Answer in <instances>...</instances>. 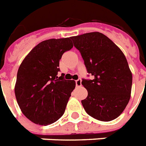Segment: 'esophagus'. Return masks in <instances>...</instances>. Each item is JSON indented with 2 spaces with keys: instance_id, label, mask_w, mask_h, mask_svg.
Wrapping results in <instances>:
<instances>
[{
  "instance_id": "1",
  "label": "esophagus",
  "mask_w": 146,
  "mask_h": 146,
  "mask_svg": "<svg viewBox=\"0 0 146 146\" xmlns=\"http://www.w3.org/2000/svg\"><path fill=\"white\" fill-rule=\"evenodd\" d=\"M82 81H81V79H78L77 80H76V86H81L82 85Z\"/></svg>"
}]
</instances>
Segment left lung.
<instances>
[{"label": "left lung", "instance_id": "1", "mask_svg": "<svg viewBox=\"0 0 146 146\" xmlns=\"http://www.w3.org/2000/svg\"><path fill=\"white\" fill-rule=\"evenodd\" d=\"M93 80H83L88 96L81 101L84 110L96 119L109 122L125 110L131 96L132 74L124 53L100 32L71 36Z\"/></svg>", "mask_w": 146, "mask_h": 146}]
</instances>
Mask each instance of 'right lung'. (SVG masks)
Returning a JSON list of instances; mask_svg holds the SVG:
<instances>
[{
	"label": "right lung",
	"instance_id": "right-lung-1",
	"mask_svg": "<svg viewBox=\"0 0 146 146\" xmlns=\"http://www.w3.org/2000/svg\"><path fill=\"white\" fill-rule=\"evenodd\" d=\"M70 37L50 39L33 47L17 71L14 93L21 112L31 122L52 124L65 112L76 86L74 80L58 77L59 62L73 48Z\"/></svg>",
	"mask_w": 146,
	"mask_h": 146
}]
</instances>
